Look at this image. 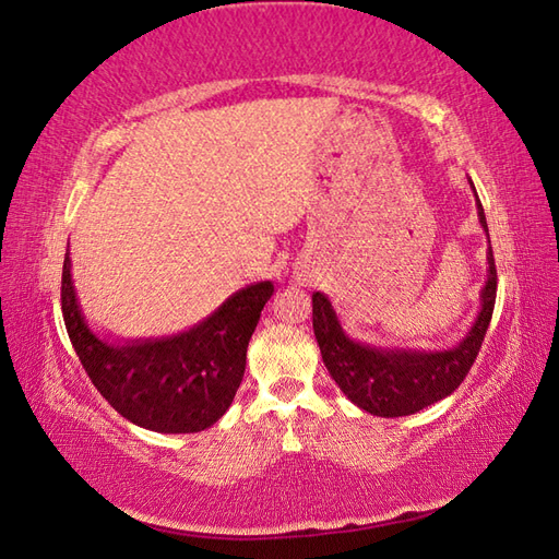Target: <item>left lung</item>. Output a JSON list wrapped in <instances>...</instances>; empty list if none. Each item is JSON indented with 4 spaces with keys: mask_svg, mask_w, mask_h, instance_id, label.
<instances>
[{
    "mask_svg": "<svg viewBox=\"0 0 559 559\" xmlns=\"http://www.w3.org/2000/svg\"><path fill=\"white\" fill-rule=\"evenodd\" d=\"M474 186V183H471ZM476 193V189H474ZM480 227L488 234V222L476 195ZM495 294H498V270H495L492 246L488 237V280L480 292V313L466 337L444 352L382 349L352 340L340 325L325 294H313V332L332 380L364 412L396 418L416 414L420 408L450 396L474 366L486 337Z\"/></svg>",
    "mask_w": 559,
    "mask_h": 559,
    "instance_id": "obj_1",
    "label": "left lung"
}]
</instances>
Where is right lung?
Masks as SVG:
<instances>
[{"mask_svg":"<svg viewBox=\"0 0 559 559\" xmlns=\"http://www.w3.org/2000/svg\"><path fill=\"white\" fill-rule=\"evenodd\" d=\"M272 292V282L251 284L175 337L121 344L100 340L85 322L69 253L61 270V313L85 373L115 412L155 432H198L225 416L243 378L248 342Z\"/></svg>","mask_w":559,"mask_h":559,"instance_id":"right-lung-1","label":"right lung"}]
</instances>
